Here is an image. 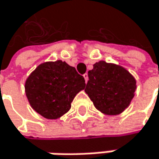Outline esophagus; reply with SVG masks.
Instances as JSON below:
<instances>
[{
	"mask_svg": "<svg viewBox=\"0 0 159 159\" xmlns=\"http://www.w3.org/2000/svg\"><path fill=\"white\" fill-rule=\"evenodd\" d=\"M83 77H84V80H85V82L87 83V82H88V80H89V77H88V74H87V73H85V74L83 75Z\"/></svg>",
	"mask_w": 159,
	"mask_h": 159,
	"instance_id": "1",
	"label": "esophagus"
}]
</instances>
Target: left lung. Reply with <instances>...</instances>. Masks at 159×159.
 <instances>
[{
	"label": "left lung",
	"instance_id": "8db88e82",
	"mask_svg": "<svg viewBox=\"0 0 159 159\" xmlns=\"http://www.w3.org/2000/svg\"><path fill=\"white\" fill-rule=\"evenodd\" d=\"M85 92L95 108L106 115H118L130 105L136 89L134 77L124 67L96 62L88 72Z\"/></svg>",
	"mask_w": 159,
	"mask_h": 159
}]
</instances>
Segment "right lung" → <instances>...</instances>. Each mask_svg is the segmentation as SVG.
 <instances>
[{"instance_id":"obj_1","label":"right lung","mask_w":159,"mask_h":159,"mask_svg":"<svg viewBox=\"0 0 159 159\" xmlns=\"http://www.w3.org/2000/svg\"><path fill=\"white\" fill-rule=\"evenodd\" d=\"M86 86L85 80L65 61H48L36 67L25 83L31 107L41 116L56 120L71 108L75 96Z\"/></svg>"}]
</instances>
